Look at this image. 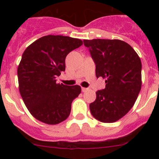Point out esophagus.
Wrapping results in <instances>:
<instances>
[{
	"instance_id": "34e87169",
	"label": "esophagus",
	"mask_w": 159,
	"mask_h": 159,
	"mask_svg": "<svg viewBox=\"0 0 159 159\" xmlns=\"http://www.w3.org/2000/svg\"><path fill=\"white\" fill-rule=\"evenodd\" d=\"M87 90H88V88H86V87H81L82 92H86Z\"/></svg>"
}]
</instances>
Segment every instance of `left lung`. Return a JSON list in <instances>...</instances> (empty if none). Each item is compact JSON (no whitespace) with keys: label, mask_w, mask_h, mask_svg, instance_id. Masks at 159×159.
Masks as SVG:
<instances>
[{"label":"left lung","mask_w":159,"mask_h":159,"mask_svg":"<svg viewBox=\"0 0 159 159\" xmlns=\"http://www.w3.org/2000/svg\"><path fill=\"white\" fill-rule=\"evenodd\" d=\"M96 64V78L105 79L90 104L93 116L102 123H114L131 110L141 89V61L130 45L120 39H84Z\"/></svg>","instance_id":"obj_1"}]
</instances>
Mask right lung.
Returning <instances> with one entry per match:
<instances>
[{"label": "right lung", "mask_w": 159, "mask_h": 159, "mask_svg": "<svg viewBox=\"0 0 159 159\" xmlns=\"http://www.w3.org/2000/svg\"><path fill=\"white\" fill-rule=\"evenodd\" d=\"M83 44L81 39L61 35L39 38L24 52L18 66L20 94L34 117L56 125L68 118L80 86L57 84L65 71L66 57Z\"/></svg>", "instance_id": "right-lung-1"}]
</instances>
